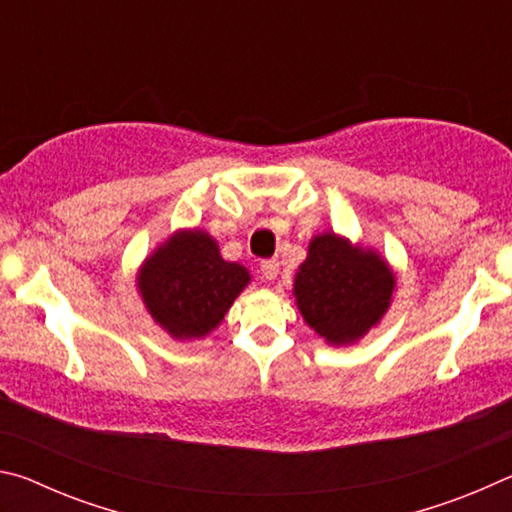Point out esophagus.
Wrapping results in <instances>:
<instances>
[{"instance_id":"34e87169","label":"esophagus","mask_w":512,"mask_h":512,"mask_svg":"<svg viewBox=\"0 0 512 512\" xmlns=\"http://www.w3.org/2000/svg\"><path fill=\"white\" fill-rule=\"evenodd\" d=\"M259 271H262L266 280H275V277L280 275V262H277V259H264V262L259 264Z\"/></svg>"}]
</instances>
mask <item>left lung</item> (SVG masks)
<instances>
[{
	"label": "left lung",
	"mask_w": 512,
	"mask_h": 512,
	"mask_svg": "<svg viewBox=\"0 0 512 512\" xmlns=\"http://www.w3.org/2000/svg\"><path fill=\"white\" fill-rule=\"evenodd\" d=\"M393 289L395 277L377 253L325 232L311 239L293 296L309 327L329 343L345 345L379 323Z\"/></svg>",
	"instance_id": "1"
}]
</instances>
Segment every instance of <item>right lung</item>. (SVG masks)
Listing matches in <instances>:
<instances>
[{
	"mask_svg": "<svg viewBox=\"0 0 512 512\" xmlns=\"http://www.w3.org/2000/svg\"><path fill=\"white\" fill-rule=\"evenodd\" d=\"M248 282L246 268L225 262L216 241L201 230L171 237L137 277L146 309L173 339L210 334Z\"/></svg>",
	"mask_w": 512,
	"mask_h": 512,
	"instance_id": "add662e5",
	"label": "right lung"
}]
</instances>
